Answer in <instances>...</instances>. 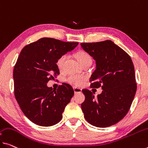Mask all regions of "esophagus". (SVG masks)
I'll list each match as a JSON object with an SVG mask.
<instances>
[{
  "instance_id": "esophagus-1",
  "label": "esophagus",
  "mask_w": 148,
  "mask_h": 148,
  "mask_svg": "<svg viewBox=\"0 0 148 148\" xmlns=\"http://www.w3.org/2000/svg\"><path fill=\"white\" fill-rule=\"evenodd\" d=\"M73 90H74V92H75V94H77V93H80V92H82V89H81V88H79L74 87Z\"/></svg>"
}]
</instances>
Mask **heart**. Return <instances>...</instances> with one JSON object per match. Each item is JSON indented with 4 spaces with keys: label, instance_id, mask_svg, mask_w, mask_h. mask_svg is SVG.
<instances>
[{
    "label": "heart",
    "instance_id": "heart-1",
    "mask_svg": "<svg viewBox=\"0 0 148 148\" xmlns=\"http://www.w3.org/2000/svg\"><path fill=\"white\" fill-rule=\"evenodd\" d=\"M75 57L77 60H78L81 64L87 61H91V57L87 52L85 51H78L75 54ZM68 56L67 54H63V55L59 57L58 60H57L56 66L60 71H62L63 69L65 62ZM85 79L86 77L83 75H69L67 77L66 81L67 83H69L72 85L75 86V87H81L85 82Z\"/></svg>",
    "mask_w": 148,
    "mask_h": 148
}]
</instances>
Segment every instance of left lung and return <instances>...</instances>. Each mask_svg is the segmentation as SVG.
Wrapping results in <instances>:
<instances>
[{
  "instance_id": "left-lung-1",
  "label": "left lung",
  "mask_w": 148,
  "mask_h": 148,
  "mask_svg": "<svg viewBox=\"0 0 148 148\" xmlns=\"http://www.w3.org/2000/svg\"><path fill=\"white\" fill-rule=\"evenodd\" d=\"M81 45L96 61L90 87L103 89L97 98L90 90H82L85 96L81 104L84 117L99 128L112 126L126 115L136 95L133 62L130 56L111 40L81 43Z\"/></svg>"
}]
</instances>
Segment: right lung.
<instances>
[{
  "label": "right lung",
  "mask_w": 148,
  "mask_h": 148,
  "mask_svg": "<svg viewBox=\"0 0 148 148\" xmlns=\"http://www.w3.org/2000/svg\"><path fill=\"white\" fill-rule=\"evenodd\" d=\"M78 44L43 38L26 45L20 52L13 71L14 96L25 116L34 124L51 126L62 119L74 90L67 83L54 90L47 83L60 74L56 66L59 57Z\"/></svg>",
  "instance_id": "add662e5"
}]
</instances>
